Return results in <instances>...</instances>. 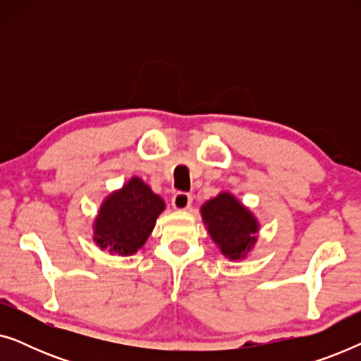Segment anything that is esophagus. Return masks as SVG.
Listing matches in <instances>:
<instances>
[{"label":"esophagus","mask_w":361,"mask_h":361,"mask_svg":"<svg viewBox=\"0 0 361 361\" xmlns=\"http://www.w3.org/2000/svg\"><path fill=\"white\" fill-rule=\"evenodd\" d=\"M192 204V195L190 194H185V192H177L172 197V207H174L176 210H187Z\"/></svg>","instance_id":"obj_1"}]
</instances>
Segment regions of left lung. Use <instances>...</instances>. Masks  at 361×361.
I'll use <instances>...</instances> for the list:
<instances>
[{"label": "left lung", "mask_w": 361, "mask_h": 361, "mask_svg": "<svg viewBox=\"0 0 361 361\" xmlns=\"http://www.w3.org/2000/svg\"><path fill=\"white\" fill-rule=\"evenodd\" d=\"M200 215L210 238L230 261L250 256L258 241L259 221L248 207L231 192H220L200 207Z\"/></svg>", "instance_id": "8db88e82"}]
</instances>
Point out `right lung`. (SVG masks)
<instances>
[{
	"label": "right lung",
	"mask_w": 361,
	"mask_h": 361,
	"mask_svg": "<svg viewBox=\"0 0 361 361\" xmlns=\"http://www.w3.org/2000/svg\"><path fill=\"white\" fill-rule=\"evenodd\" d=\"M166 202L141 177L133 176L103 199L93 221V241L110 255L137 253L154 230Z\"/></svg>",
	"instance_id": "obj_1"
}]
</instances>
